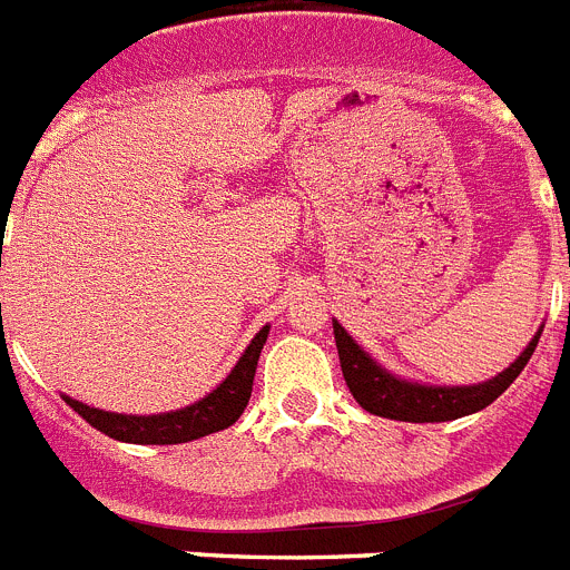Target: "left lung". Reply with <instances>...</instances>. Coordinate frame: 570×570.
<instances>
[{"label": "left lung", "instance_id": "obj_1", "mask_svg": "<svg viewBox=\"0 0 570 570\" xmlns=\"http://www.w3.org/2000/svg\"><path fill=\"white\" fill-rule=\"evenodd\" d=\"M542 334V332H539ZM539 334L533 343L522 352V357L510 368H504L499 377L479 386H421V383H406L383 372L372 357H368L343 325L334 323V340H337L340 368H343L345 386L354 395V401L372 415L392 417V421H412V424H438V421H455L461 415L479 412L502 395L510 383L517 381L519 372L528 366L530 354L537 348Z\"/></svg>", "mask_w": 570, "mask_h": 570}]
</instances>
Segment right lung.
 I'll return each instance as SVG.
<instances>
[{
	"mask_svg": "<svg viewBox=\"0 0 570 570\" xmlns=\"http://www.w3.org/2000/svg\"><path fill=\"white\" fill-rule=\"evenodd\" d=\"M265 340L267 325L250 340L247 352L242 354L236 368L227 374L225 383H218L210 395L187 406V410L164 412V415H115V412L91 410V406L71 401V397H66V403L82 421H89L95 430L115 438V441H126V444H184V441H196V438L210 435V432L227 430L245 412Z\"/></svg>",
	"mask_w": 570,
	"mask_h": 570,
	"instance_id": "1",
	"label": "right lung"
}]
</instances>
